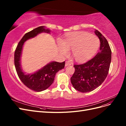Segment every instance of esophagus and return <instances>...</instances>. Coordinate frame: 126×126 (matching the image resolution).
Here are the masks:
<instances>
[{
  "label": "esophagus",
  "instance_id": "obj_1",
  "mask_svg": "<svg viewBox=\"0 0 126 126\" xmlns=\"http://www.w3.org/2000/svg\"><path fill=\"white\" fill-rule=\"evenodd\" d=\"M71 64V63H70L69 61H66V63H65V66H69Z\"/></svg>",
  "mask_w": 126,
  "mask_h": 126
}]
</instances>
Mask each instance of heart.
Here are the masks:
<instances>
[{
  "instance_id": "obj_1",
  "label": "heart",
  "mask_w": 126,
  "mask_h": 126,
  "mask_svg": "<svg viewBox=\"0 0 126 126\" xmlns=\"http://www.w3.org/2000/svg\"><path fill=\"white\" fill-rule=\"evenodd\" d=\"M99 46V41L96 36L86 32H76L68 36L59 44V50L64 56L68 55V50H71L72 57L82 62L92 56Z\"/></svg>"
}]
</instances>
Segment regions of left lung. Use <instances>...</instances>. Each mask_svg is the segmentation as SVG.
Returning <instances> with one entry per match:
<instances>
[{"mask_svg": "<svg viewBox=\"0 0 126 126\" xmlns=\"http://www.w3.org/2000/svg\"><path fill=\"white\" fill-rule=\"evenodd\" d=\"M100 41V50L92 59L85 63L75 64V72L70 78L75 89L81 93L90 92L104 81L108 75L111 60V50L108 42L96 30Z\"/></svg>", "mask_w": 126, "mask_h": 126, "instance_id": "obj_1", "label": "left lung"}]
</instances>
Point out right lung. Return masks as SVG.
Wrapping results in <instances>:
<instances>
[{"mask_svg":"<svg viewBox=\"0 0 126 126\" xmlns=\"http://www.w3.org/2000/svg\"><path fill=\"white\" fill-rule=\"evenodd\" d=\"M50 32V30L45 29L44 26H40L26 33L19 42L15 51L14 63L19 78L27 87L37 92L46 90L50 86L54 81L57 72L64 67L65 62H53L35 73L25 75L22 71L20 63L22 46L27 40L36 36L38 34L43 32L49 33Z\"/></svg>","mask_w":126,"mask_h":126,"instance_id":"obj_1","label":"right lung"}]
</instances>
